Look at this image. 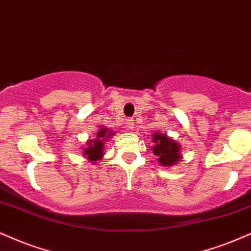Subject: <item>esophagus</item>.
<instances>
[{
  "mask_svg": "<svg viewBox=\"0 0 251 251\" xmlns=\"http://www.w3.org/2000/svg\"><path fill=\"white\" fill-rule=\"evenodd\" d=\"M125 125H126V128L129 130V129H131L132 126H134V120H132V119H126Z\"/></svg>",
  "mask_w": 251,
  "mask_h": 251,
  "instance_id": "1",
  "label": "esophagus"
}]
</instances>
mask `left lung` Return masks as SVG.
<instances>
[{
  "label": "left lung",
  "mask_w": 251,
  "mask_h": 251,
  "mask_svg": "<svg viewBox=\"0 0 251 251\" xmlns=\"http://www.w3.org/2000/svg\"><path fill=\"white\" fill-rule=\"evenodd\" d=\"M152 141L156 143L153 147V153L158 156V162L163 166H171L179 162L180 145L178 143L163 134H154Z\"/></svg>",
  "instance_id": "left-lung-1"
}]
</instances>
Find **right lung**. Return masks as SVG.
Returning a JSON list of instances; mask_svg holds the SVG:
<instances>
[{
    "mask_svg": "<svg viewBox=\"0 0 251 251\" xmlns=\"http://www.w3.org/2000/svg\"><path fill=\"white\" fill-rule=\"evenodd\" d=\"M111 135L113 134H111V131H109V129L102 126L97 134V138L95 140H89L87 142V148L83 151V156L87 157L89 162H97L98 159H100L102 153H103L104 142Z\"/></svg>",
    "mask_w": 251,
    "mask_h": 251,
    "instance_id": "add662e5",
    "label": "right lung"
}]
</instances>
